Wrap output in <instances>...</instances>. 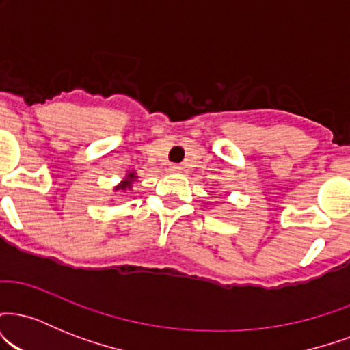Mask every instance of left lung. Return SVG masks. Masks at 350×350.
I'll return each mask as SVG.
<instances>
[{
    "label": "left lung",
    "mask_w": 350,
    "mask_h": 350,
    "mask_svg": "<svg viewBox=\"0 0 350 350\" xmlns=\"http://www.w3.org/2000/svg\"><path fill=\"white\" fill-rule=\"evenodd\" d=\"M133 179H136L135 172H128V178L123 179L122 184L115 187V191H120V189H122V191H126V187L130 189V187H131V183H133Z\"/></svg>",
    "instance_id": "left-lung-1"
}]
</instances>
